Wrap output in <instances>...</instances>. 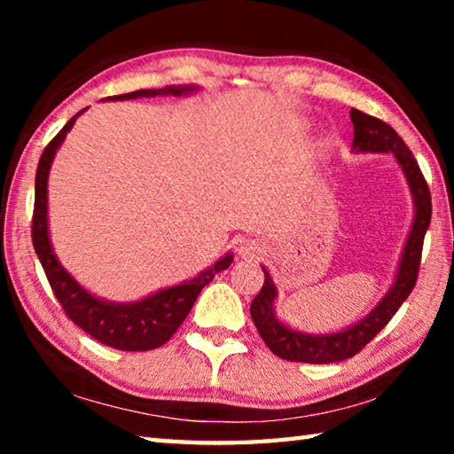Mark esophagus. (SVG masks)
<instances>
[{
    "label": "esophagus",
    "mask_w": 454,
    "mask_h": 454,
    "mask_svg": "<svg viewBox=\"0 0 454 454\" xmlns=\"http://www.w3.org/2000/svg\"><path fill=\"white\" fill-rule=\"evenodd\" d=\"M258 252H260V246L254 240H244L240 244V254L244 258H254L258 256Z\"/></svg>",
    "instance_id": "34e87169"
}]
</instances>
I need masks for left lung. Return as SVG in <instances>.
<instances>
[{
	"label": "left lung",
	"mask_w": 454,
	"mask_h": 454,
	"mask_svg": "<svg viewBox=\"0 0 454 454\" xmlns=\"http://www.w3.org/2000/svg\"><path fill=\"white\" fill-rule=\"evenodd\" d=\"M350 120L355 124V140H352V148L356 152H388L396 158L398 166L403 168L404 178L409 182L412 198H414V222L406 240L401 266H398L396 280L390 286L388 294L382 298L379 306L366 317L356 322V325L348 326L347 330L334 334H304L296 333L276 318L274 314V298H276V286L264 268V284L260 288L254 301L250 304L252 322L258 328V334L262 336L266 347L270 348L276 356L290 363H309V364H328V363H340V360L352 358L358 355L372 338L380 333V330L388 325L390 318L395 317L401 304L409 298L419 278L420 268V254H422V242H425V234L430 224V212H433V204H430V190L428 184L422 176L419 162L414 160L409 145L403 142L387 121H382L368 114L350 110Z\"/></svg>",
	"instance_id": "1"
}]
</instances>
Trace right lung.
<instances>
[{
	"label": "right lung",
	"instance_id": "obj_1",
	"mask_svg": "<svg viewBox=\"0 0 454 454\" xmlns=\"http://www.w3.org/2000/svg\"><path fill=\"white\" fill-rule=\"evenodd\" d=\"M194 86L174 88L166 86L162 90H136L129 94L112 96L110 99H134V98H156V96H182L194 91ZM83 112V110H82ZM80 112V114H82ZM74 116L67 124L59 129L58 136L45 145L35 172V202L32 218V242L35 254L40 258L43 272L56 294L58 302L64 309L66 317L74 325H78L83 333H88L98 342L106 347L126 350V352H144L162 347L170 340L172 334L180 328L184 318L194 306L196 298L206 284L212 282L214 276L226 270L232 264V254H226L208 270L200 272L196 278L182 282L178 286L160 290L156 294L144 298L140 302L116 304L99 301L83 290L70 274H67L58 262L51 250L48 236V174L56 150L64 142L66 134L70 132Z\"/></svg>",
	"mask_w": 454,
	"mask_h": 454
}]
</instances>
